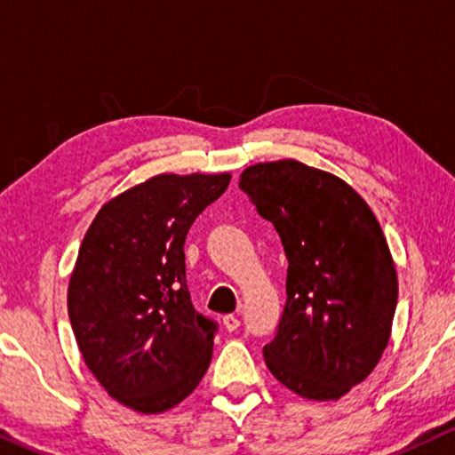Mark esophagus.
I'll list each match as a JSON object with an SVG mask.
<instances>
[{"label":"esophagus","mask_w":455,"mask_h":455,"mask_svg":"<svg viewBox=\"0 0 455 455\" xmlns=\"http://www.w3.org/2000/svg\"><path fill=\"white\" fill-rule=\"evenodd\" d=\"M221 323H223V327L228 329V331H235V329L240 327V319L235 315H226V316H223Z\"/></svg>","instance_id":"obj_1"}]
</instances>
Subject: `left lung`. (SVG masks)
Wrapping results in <instances>:
<instances>
[{
	"label": "left lung",
	"mask_w": 455,
	"mask_h": 455,
	"mask_svg": "<svg viewBox=\"0 0 455 455\" xmlns=\"http://www.w3.org/2000/svg\"><path fill=\"white\" fill-rule=\"evenodd\" d=\"M240 188L288 257L267 369L304 400H339L375 371L391 338L397 273L381 223L350 184L296 159L246 167Z\"/></svg>",
	"instance_id": "left-lung-1"
}]
</instances>
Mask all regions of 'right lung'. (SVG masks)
<instances>
[{
  "label": "right lung",
  "mask_w": 455,
  "mask_h": 455,
  "mask_svg": "<svg viewBox=\"0 0 455 455\" xmlns=\"http://www.w3.org/2000/svg\"><path fill=\"white\" fill-rule=\"evenodd\" d=\"M232 173H159L99 209L68 283L84 364L108 394L142 414L178 406L213 356L215 323L186 285L184 242Z\"/></svg>",
  "instance_id": "obj_1"
}]
</instances>
